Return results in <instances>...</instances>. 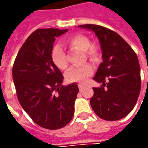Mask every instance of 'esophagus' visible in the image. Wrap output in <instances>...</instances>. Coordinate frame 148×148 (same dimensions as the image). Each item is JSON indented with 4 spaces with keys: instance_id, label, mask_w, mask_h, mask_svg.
I'll list each match as a JSON object with an SVG mask.
<instances>
[{
    "instance_id": "1",
    "label": "esophagus",
    "mask_w": 148,
    "mask_h": 148,
    "mask_svg": "<svg viewBox=\"0 0 148 148\" xmlns=\"http://www.w3.org/2000/svg\"><path fill=\"white\" fill-rule=\"evenodd\" d=\"M78 87H79V90H84V86H83L82 85H81V84L78 85Z\"/></svg>"
}]
</instances>
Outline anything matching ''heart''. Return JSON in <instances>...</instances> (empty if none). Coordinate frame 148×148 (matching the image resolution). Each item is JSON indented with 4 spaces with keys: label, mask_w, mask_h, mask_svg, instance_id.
<instances>
[{
    "label": "heart",
    "mask_w": 148,
    "mask_h": 148,
    "mask_svg": "<svg viewBox=\"0 0 148 148\" xmlns=\"http://www.w3.org/2000/svg\"><path fill=\"white\" fill-rule=\"evenodd\" d=\"M66 45L73 50L83 52L85 57L91 62H96L99 57L98 47L90 43L87 36L83 34H77L68 38L66 40ZM51 58L53 63L61 70H65L68 66L65 51L58 44L54 45L51 52ZM93 67L90 64H84L81 66L71 67L66 74L67 81L70 82H85L93 73Z\"/></svg>",
    "instance_id": "heart-1"
}]
</instances>
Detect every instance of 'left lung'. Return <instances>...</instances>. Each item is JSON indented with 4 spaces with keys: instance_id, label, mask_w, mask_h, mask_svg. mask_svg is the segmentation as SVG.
<instances>
[{
    "instance_id": "1",
    "label": "left lung",
    "mask_w": 148,
    "mask_h": 148,
    "mask_svg": "<svg viewBox=\"0 0 148 148\" xmlns=\"http://www.w3.org/2000/svg\"><path fill=\"white\" fill-rule=\"evenodd\" d=\"M79 27L94 32L102 51L103 62L93 78L102 86L93 88L90 105L102 119H121L133 110L141 90L137 54L119 34L110 29L96 25Z\"/></svg>"
}]
</instances>
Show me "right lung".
Instances as JSON below:
<instances>
[{
	"instance_id": "obj_1",
	"label": "right lung",
	"mask_w": 148,
	"mask_h": 148,
	"mask_svg": "<svg viewBox=\"0 0 148 148\" xmlns=\"http://www.w3.org/2000/svg\"><path fill=\"white\" fill-rule=\"evenodd\" d=\"M67 29H41L28 37L14 60L12 77L17 98L38 126L63 128L74 114L78 86H62L63 76L51 58L56 37Z\"/></svg>"
}]
</instances>
